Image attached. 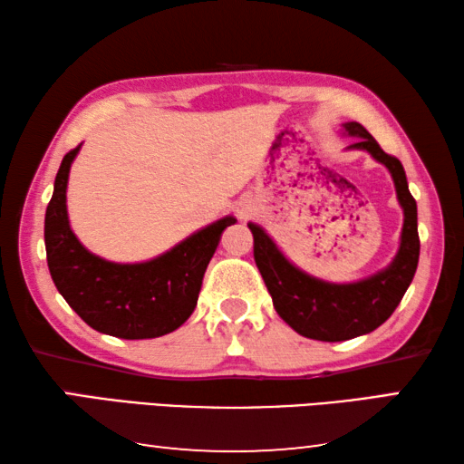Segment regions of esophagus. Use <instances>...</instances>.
I'll use <instances>...</instances> for the list:
<instances>
[{
	"label": "esophagus",
	"instance_id": "obj_1",
	"mask_svg": "<svg viewBox=\"0 0 464 464\" xmlns=\"http://www.w3.org/2000/svg\"><path fill=\"white\" fill-rule=\"evenodd\" d=\"M251 213H254V202L251 200H243L237 204V215L241 218H247Z\"/></svg>",
	"mask_w": 464,
	"mask_h": 464
}]
</instances>
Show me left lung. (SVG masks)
<instances>
[{
    "label": "left lung",
    "instance_id": "left-lung-1",
    "mask_svg": "<svg viewBox=\"0 0 464 464\" xmlns=\"http://www.w3.org/2000/svg\"><path fill=\"white\" fill-rule=\"evenodd\" d=\"M343 127L348 135L356 137L350 147L371 153L389 168L395 179L405 223L401 247L389 268L354 285H329L295 268L260 227L247 225L254 235V260L272 295L274 309L296 334L319 342L352 340L382 325L401 303L420 260L418 207L407 188L401 161L384 153L360 122H348Z\"/></svg>",
    "mask_w": 464,
    "mask_h": 464
}]
</instances>
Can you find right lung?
<instances>
[{"instance_id":"1","label":"right lung","mask_w":464,"mask_h":464,"mask_svg":"<svg viewBox=\"0 0 464 464\" xmlns=\"http://www.w3.org/2000/svg\"><path fill=\"white\" fill-rule=\"evenodd\" d=\"M82 145L63 157L44 215L51 278L69 307L100 334L149 340L174 332L192 315L202 276L233 217L194 233L168 254L145 264H112L90 254L67 221L69 168Z\"/></svg>"}]
</instances>
